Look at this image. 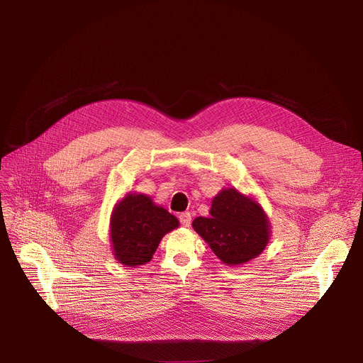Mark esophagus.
<instances>
[{
    "label": "esophagus",
    "instance_id": "obj_1",
    "mask_svg": "<svg viewBox=\"0 0 363 363\" xmlns=\"http://www.w3.org/2000/svg\"><path fill=\"white\" fill-rule=\"evenodd\" d=\"M179 222H181L182 226L189 228V225H191V214H189L188 211L181 213V214H179Z\"/></svg>",
    "mask_w": 363,
    "mask_h": 363
}]
</instances>
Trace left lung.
Returning a JSON list of instances; mask_svg holds the SVG:
<instances>
[{
  "label": "left lung",
  "mask_w": 363,
  "mask_h": 363,
  "mask_svg": "<svg viewBox=\"0 0 363 363\" xmlns=\"http://www.w3.org/2000/svg\"><path fill=\"white\" fill-rule=\"evenodd\" d=\"M208 217L192 228L223 264L239 265L258 257L270 239V222L261 204L236 188H223L211 201Z\"/></svg>",
  "instance_id": "left-lung-1"
}]
</instances>
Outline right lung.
Instances as JSON below:
<instances>
[{"instance_id": "add662e5", "label": "right lung", "mask_w": 363, "mask_h": 363, "mask_svg": "<svg viewBox=\"0 0 363 363\" xmlns=\"http://www.w3.org/2000/svg\"><path fill=\"white\" fill-rule=\"evenodd\" d=\"M179 226V220L149 196L128 192L111 214L109 236L113 257L124 267L147 264L162 238Z\"/></svg>"}]
</instances>
